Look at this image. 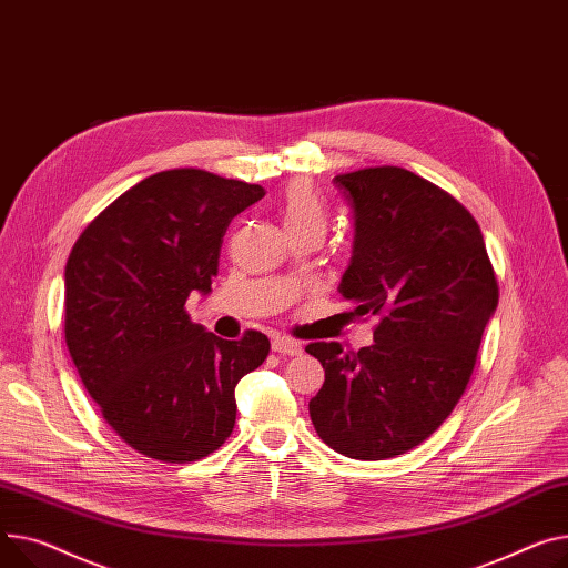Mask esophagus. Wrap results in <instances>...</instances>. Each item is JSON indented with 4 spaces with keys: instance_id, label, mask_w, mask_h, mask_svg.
Masks as SVG:
<instances>
[{
    "instance_id": "34e87169",
    "label": "esophagus",
    "mask_w": 568,
    "mask_h": 568,
    "mask_svg": "<svg viewBox=\"0 0 568 568\" xmlns=\"http://www.w3.org/2000/svg\"><path fill=\"white\" fill-rule=\"evenodd\" d=\"M272 349L281 356H298L301 352H304L301 349V343H296V339H292V337H276L272 343Z\"/></svg>"
}]
</instances>
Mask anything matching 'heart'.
Listing matches in <instances>:
<instances>
[{"mask_svg":"<svg viewBox=\"0 0 568 568\" xmlns=\"http://www.w3.org/2000/svg\"><path fill=\"white\" fill-rule=\"evenodd\" d=\"M283 219L287 231L326 229V203L308 180H294L283 194Z\"/></svg>","mask_w":568,"mask_h":568,"instance_id":"1","label":"heart"}]
</instances>
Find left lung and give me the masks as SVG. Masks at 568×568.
Here are the masks:
<instances>
[{"instance_id": "1", "label": "left lung", "mask_w": 568, "mask_h": 568, "mask_svg": "<svg viewBox=\"0 0 568 568\" xmlns=\"http://www.w3.org/2000/svg\"><path fill=\"white\" fill-rule=\"evenodd\" d=\"M354 212L339 294L374 315V345L306 347L324 367L311 399L320 438L339 455L384 462L429 438L462 399L498 281L475 216L399 166L335 175Z\"/></svg>"}]
</instances>
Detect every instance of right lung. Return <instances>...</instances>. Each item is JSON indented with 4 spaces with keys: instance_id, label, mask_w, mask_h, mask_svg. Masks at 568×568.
<instances>
[{
    "instance_id": "obj_1",
    "label": "right lung",
    "mask_w": 568,
    "mask_h": 568,
    "mask_svg": "<svg viewBox=\"0 0 568 568\" xmlns=\"http://www.w3.org/2000/svg\"><path fill=\"white\" fill-rule=\"evenodd\" d=\"M260 184L201 169L141 180L102 210L65 262V345L102 418L130 447L164 464L199 462L235 427V386L270 339H221L184 311L210 294L233 216Z\"/></svg>"
}]
</instances>
